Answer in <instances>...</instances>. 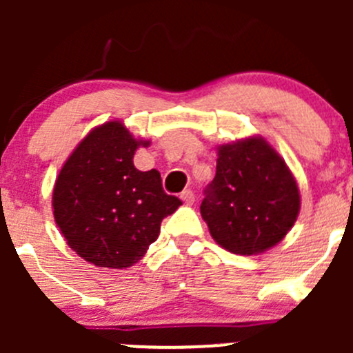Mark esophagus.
<instances>
[{
    "instance_id": "obj_1",
    "label": "esophagus",
    "mask_w": 353,
    "mask_h": 353,
    "mask_svg": "<svg viewBox=\"0 0 353 353\" xmlns=\"http://www.w3.org/2000/svg\"><path fill=\"white\" fill-rule=\"evenodd\" d=\"M181 199H183L186 205H193V203H194V193L191 190H184L183 193H181Z\"/></svg>"
}]
</instances>
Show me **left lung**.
Returning a JSON list of instances; mask_svg holds the SVG:
<instances>
[{
    "label": "left lung",
    "instance_id": "obj_1",
    "mask_svg": "<svg viewBox=\"0 0 353 353\" xmlns=\"http://www.w3.org/2000/svg\"><path fill=\"white\" fill-rule=\"evenodd\" d=\"M205 194L199 210L210 234L241 256L279 244L301 210L297 181L261 137L220 145L216 174Z\"/></svg>",
    "mask_w": 353,
    "mask_h": 353
}]
</instances>
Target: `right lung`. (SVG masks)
Here are the masks:
<instances>
[{"instance_id": "obj_1", "label": "right lung", "mask_w": 353, "mask_h": 353, "mask_svg": "<svg viewBox=\"0 0 353 353\" xmlns=\"http://www.w3.org/2000/svg\"><path fill=\"white\" fill-rule=\"evenodd\" d=\"M137 140L121 121L94 128L61 167L52 213L68 245L102 268H128L155 243L160 223L179 198L163 191L159 170L134 167Z\"/></svg>"}]
</instances>
